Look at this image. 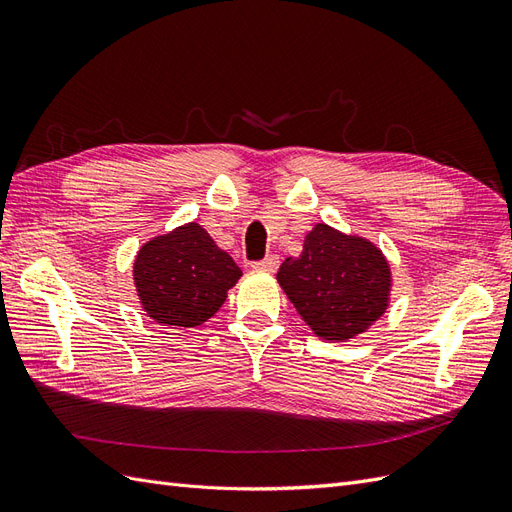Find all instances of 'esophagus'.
Here are the masks:
<instances>
[{
	"instance_id": "esophagus-1",
	"label": "esophagus",
	"mask_w": 512,
	"mask_h": 512,
	"mask_svg": "<svg viewBox=\"0 0 512 512\" xmlns=\"http://www.w3.org/2000/svg\"><path fill=\"white\" fill-rule=\"evenodd\" d=\"M254 269H260V271H269V273H275L277 267H280V258H277L275 254H269L267 258H262L258 262H252Z\"/></svg>"
}]
</instances>
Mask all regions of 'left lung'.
Returning <instances> with one entry per match:
<instances>
[{
    "mask_svg": "<svg viewBox=\"0 0 512 512\" xmlns=\"http://www.w3.org/2000/svg\"><path fill=\"white\" fill-rule=\"evenodd\" d=\"M277 282L318 337L346 342L389 307L391 267L380 247L327 224L307 232L301 256L286 258Z\"/></svg>",
    "mask_w": 512,
    "mask_h": 512,
    "instance_id": "8db88e82",
    "label": "left lung"
}]
</instances>
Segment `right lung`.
I'll list each match as a JSON object with an SVG mask.
<instances>
[{
    "label": "right lung",
    "instance_id": "obj_1",
    "mask_svg": "<svg viewBox=\"0 0 512 512\" xmlns=\"http://www.w3.org/2000/svg\"><path fill=\"white\" fill-rule=\"evenodd\" d=\"M241 275L235 260L196 222L153 237L134 260V286L143 309L151 320L173 329L207 322Z\"/></svg>",
    "mask_w": 512,
    "mask_h": 512
}]
</instances>
